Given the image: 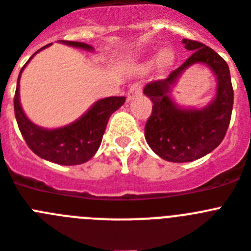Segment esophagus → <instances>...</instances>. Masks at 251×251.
<instances>
[{"instance_id": "esophagus-1", "label": "esophagus", "mask_w": 251, "mask_h": 251, "mask_svg": "<svg viewBox=\"0 0 251 251\" xmlns=\"http://www.w3.org/2000/svg\"><path fill=\"white\" fill-rule=\"evenodd\" d=\"M142 89H143L142 83H139V81H136V83L132 84V85L130 86L129 92H127V100H134V98H135L136 96H139V94L142 93Z\"/></svg>"}]
</instances>
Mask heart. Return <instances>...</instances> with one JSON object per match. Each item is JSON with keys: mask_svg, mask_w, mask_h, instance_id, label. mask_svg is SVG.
<instances>
[{"mask_svg": "<svg viewBox=\"0 0 251 251\" xmlns=\"http://www.w3.org/2000/svg\"><path fill=\"white\" fill-rule=\"evenodd\" d=\"M175 62V52L171 48H163L157 54V65L159 69L165 70Z\"/></svg>", "mask_w": 251, "mask_h": 251, "instance_id": "1", "label": "heart"}]
</instances>
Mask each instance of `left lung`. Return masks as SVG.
<instances>
[{
    "label": "left lung",
    "mask_w": 251,
    "mask_h": 251,
    "mask_svg": "<svg viewBox=\"0 0 251 251\" xmlns=\"http://www.w3.org/2000/svg\"><path fill=\"white\" fill-rule=\"evenodd\" d=\"M193 53L167 79L147 84L144 94L153 102L145 124V140L155 154L168 162H191L207 155L221 144L228 129L233 89L228 65L201 42L182 39ZM209 67L217 80L216 96L203 109H182L172 100V88L180 74L193 64Z\"/></svg>",
    "instance_id": "left-lung-1"
}]
</instances>
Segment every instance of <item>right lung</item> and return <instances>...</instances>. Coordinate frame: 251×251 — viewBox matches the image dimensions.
<instances>
[{
	"label": "right lung",
	"mask_w": 251,
	"mask_h": 251,
	"mask_svg": "<svg viewBox=\"0 0 251 251\" xmlns=\"http://www.w3.org/2000/svg\"><path fill=\"white\" fill-rule=\"evenodd\" d=\"M61 43L67 44L70 47L80 48L93 52L94 48L86 43L73 41H60ZM47 44L38 50L30 58L34 57L38 52L44 48L50 47ZM28 61V62H29ZM28 62L23 66L18 77V85L15 92L14 109L15 117L18 121V126L22 132L23 138L28 144L29 148L43 159L64 166L81 165L89 161L96 154L102 143L103 134L106 131L107 122L109 116L125 103V97H107L103 100H97L85 113L76 121L69 125L58 127V129H44L35 125L26 117L20 104V76L23 70Z\"/></svg>",
	"instance_id": "right-lung-1"
}]
</instances>
